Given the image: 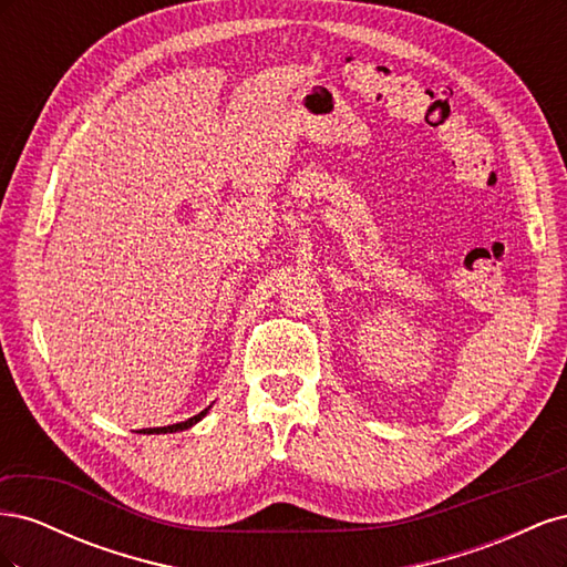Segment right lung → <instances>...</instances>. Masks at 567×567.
Returning <instances> with one entry per match:
<instances>
[{
  "label": "right lung",
  "instance_id": "1",
  "mask_svg": "<svg viewBox=\"0 0 567 567\" xmlns=\"http://www.w3.org/2000/svg\"><path fill=\"white\" fill-rule=\"evenodd\" d=\"M208 411H210V406L203 409L200 414H196V416H192V419H186V421H182V423L163 425V427H144V431H140V433H144V435H151V433H156V435H161V433H179V431H186V427H192L194 423H198L205 414H208Z\"/></svg>",
  "mask_w": 567,
  "mask_h": 567
}]
</instances>
